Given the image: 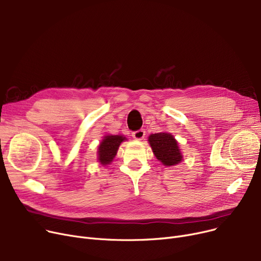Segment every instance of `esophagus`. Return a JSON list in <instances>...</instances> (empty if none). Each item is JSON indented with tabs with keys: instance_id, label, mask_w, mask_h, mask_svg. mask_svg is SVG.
<instances>
[{
	"instance_id": "1",
	"label": "esophagus",
	"mask_w": 261,
	"mask_h": 261,
	"mask_svg": "<svg viewBox=\"0 0 261 261\" xmlns=\"http://www.w3.org/2000/svg\"><path fill=\"white\" fill-rule=\"evenodd\" d=\"M145 135H146V132H145L144 129H140V130H138V131L132 132V138H133L134 140H136V141L143 140V139L145 138Z\"/></svg>"
}]
</instances>
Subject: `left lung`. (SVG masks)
<instances>
[{"label":"left lung","instance_id":"obj_1","mask_svg":"<svg viewBox=\"0 0 261 261\" xmlns=\"http://www.w3.org/2000/svg\"><path fill=\"white\" fill-rule=\"evenodd\" d=\"M155 158L164 166H173L181 163L183 155L173 135L166 132L154 133L148 138Z\"/></svg>","mask_w":261,"mask_h":261}]
</instances>
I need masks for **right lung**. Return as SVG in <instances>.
<instances>
[{
	"mask_svg": "<svg viewBox=\"0 0 261 261\" xmlns=\"http://www.w3.org/2000/svg\"><path fill=\"white\" fill-rule=\"evenodd\" d=\"M127 140L123 135H106L98 146V161L106 166L115 158L119 145Z\"/></svg>",
	"mask_w": 261,
	"mask_h": 261,
	"instance_id": "right-lung-1",
	"label": "right lung"
}]
</instances>
